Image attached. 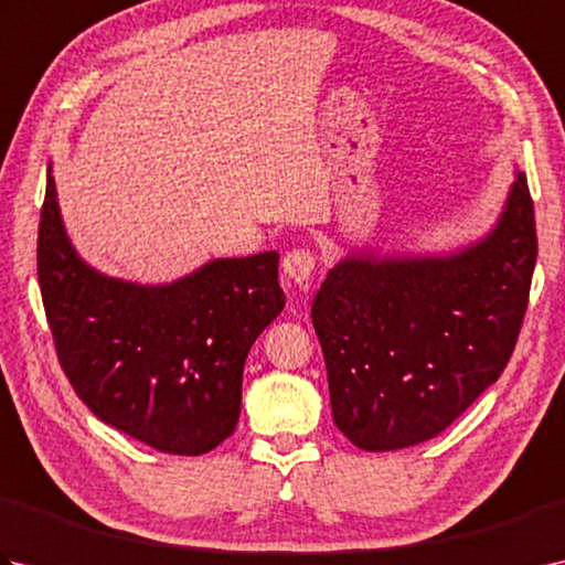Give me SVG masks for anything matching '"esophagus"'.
Masks as SVG:
<instances>
[{
	"label": "esophagus",
	"mask_w": 565,
	"mask_h": 565,
	"mask_svg": "<svg viewBox=\"0 0 565 565\" xmlns=\"http://www.w3.org/2000/svg\"><path fill=\"white\" fill-rule=\"evenodd\" d=\"M284 274L289 276L294 284H308L310 276L316 271V255L310 249H291L284 255Z\"/></svg>",
	"instance_id": "esophagus-1"
}]
</instances>
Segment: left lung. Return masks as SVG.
Here are the masks:
<instances>
[{"label":"left lung","instance_id":"1","mask_svg":"<svg viewBox=\"0 0 565 565\" xmlns=\"http://www.w3.org/2000/svg\"><path fill=\"white\" fill-rule=\"evenodd\" d=\"M534 264V203L520 170L495 225L471 245L347 252L310 308L342 435L393 451L447 429L510 362Z\"/></svg>","mask_w":565,"mask_h":565}]
</instances>
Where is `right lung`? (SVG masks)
<instances>
[{"instance_id":"obj_1","label":"right lung","mask_w":565,"mask_h":565,"mask_svg":"<svg viewBox=\"0 0 565 565\" xmlns=\"http://www.w3.org/2000/svg\"><path fill=\"white\" fill-rule=\"evenodd\" d=\"M39 284L60 366L102 423L199 456L233 435L249 347L286 306L279 255L211 259L170 284L106 276L72 247L47 164Z\"/></svg>"}]
</instances>
